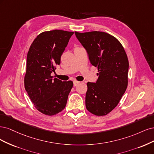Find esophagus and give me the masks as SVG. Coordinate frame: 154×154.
<instances>
[{"instance_id": "1", "label": "esophagus", "mask_w": 154, "mask_h": 154, "mask_svg": "<svg viewBox=\"0 0 154 154\" xmlns=\"http://www.w3.org/2000/svg\"><path fill=\"white\" fill-rule=\"evenodd\" d=\"M80 83V82H79V81H73V86H77L78 84Z\"/></svg>"}]
</instances>
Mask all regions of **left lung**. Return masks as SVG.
<instances>
[{"label":"left lung","instance_id":"8db88e82","mask_svg":"<svg viewBox=\"0 0 154 154\" xmlns=\"http://www.w3.org/2000/svg\"><path fill=\"white\" fill-rule=\"evenodd\" d=\"M86 49L90 63L97 67V82L87 83L86 107L97 116H104L118 105L128 84V61L120 42L100 31L75 32Z\"/></svg>","mask_w":154,"mask_h":154}]
</instances>
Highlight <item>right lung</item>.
Instances as JSON below:
<instances>
[{
    "label": "right lung",
    "instance_id": "1",
    "mask_svg": "<svg viewBox=\"0 0 154 154\" xmlns=\"http://www.w3.org/2000/svg\"><path fill=\"white\" fill-rule=\"evenodd\" d=\"M73 32L53 30L43 32L34 39L27 56L25 89L37 110L52 116L66 105L73 82L51 76Z\"/></svg>",
    "mask_w": 154,
    "mask_h": 154
}]
</instances>
